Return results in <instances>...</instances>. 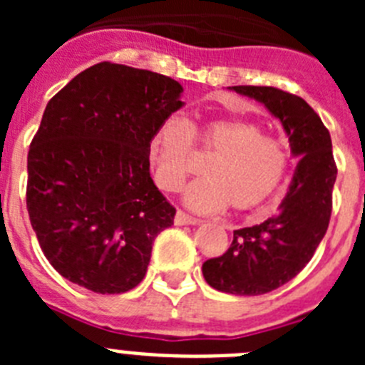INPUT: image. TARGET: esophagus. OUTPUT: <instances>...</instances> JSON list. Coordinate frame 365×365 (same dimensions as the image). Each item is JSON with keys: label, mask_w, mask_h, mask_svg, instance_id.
<instances>
[{"label": "esophagus", "mask_w": 365, "mask_h": 365, "mask_svg": "<svg viewBox=\"0 0 365 365\" xmlns=\"http://www.w3.org/2000/svg\"><path fill=\"white\" fill-rule=\"evenodd\" d=\"M173 221H175V225H199V222H201L199 219H195V217H192V215L185 214L182 210H177L175 219H173Z\"/></svg>", "instance_id": "34e87169"}]
</instances>
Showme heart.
Masks as SVG:
<instances>
[{"mask_svg": "<svg viewBox=\"0 0 365 365\" xmlns=\"http://www.w3.org/2000/svg\"><path fill=\"white\" fill-rule=\"evenodd\" d=\"M195 155H212L205 177L188 186L186 202L197 212H235L257 208L279 188L291 151L283 138L265 135L245 118H210L188 122L168 117L150 140V159L157 185L177 192L197 168Z\"/></svg>", "mask_w": 365, "mask_h": 365, "instance_id": "b5f03b06", "label": "heart"}]
</instances>
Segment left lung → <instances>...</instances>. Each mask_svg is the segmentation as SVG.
I'll list each match as a JSON object with an SVG mask.
<instances>
[{
  "label": "left lung",
  "instance_id": "1",
  "mask_svg": "<svg viewBox=\"0 0 365 365\" xmlns=\"http://www.w3.org/2000/svg\"><path fill=\"white\" fill-rule=\"evenodd\" d=\"M282 120L299 163L279 212L261 225L234 230L227 252L202 263L206 283L221 292L257 296L291 282L324 240L333 212L336 163L331 135L299 96L269 86H234Z\"/></svg>",
  "mask_w": 365,
  "mask_h": 365
}]
</instances>
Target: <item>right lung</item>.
<instances>
[{"mask_svg":"<svg viewBox=\"0 0 365 365\" xmlns=\"http://www.w3.org/2000/svg\"><path fill=\"white\" fill-rule=\"evenodd\" d=\"M170 76L102 62L45 108L27 159V210L63 278L98 294L143 282L175 208L150 177V140L182 106Z\"/></svg>","mask_w":365,"mask_h":365,"instance_id":"obj_1","label":"right lung"}]
</instances>
